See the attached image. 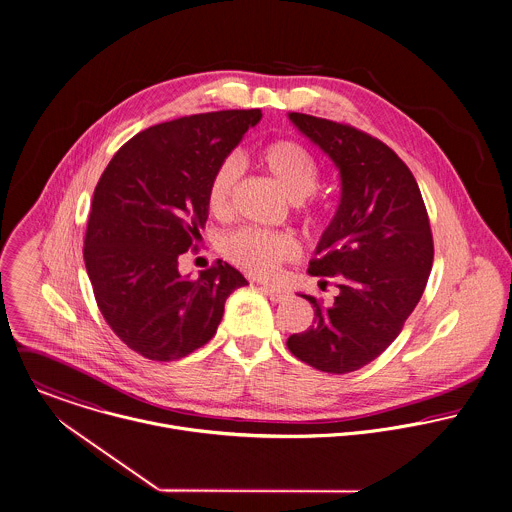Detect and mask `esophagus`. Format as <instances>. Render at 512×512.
<instances>
[{"label":"esophagus","mask_w":512,"mask_h":512,"mask_svg":"<svg viewBox=\"0 0 512 512\" xmlns=\"http://www.w3.org/2000/svg\"><path fill=\"white\" fill-rule=\"evenodd\" d=\"M262 292H264L272 302H284V300H288V296H290L284 288H280V286H270V284H262Z\"/></svg>","instance_id":"1"}]
</instances>
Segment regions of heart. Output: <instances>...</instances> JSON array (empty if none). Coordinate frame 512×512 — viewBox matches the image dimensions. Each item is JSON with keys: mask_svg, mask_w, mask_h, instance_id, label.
<instances>
[{"mask_svg": "<svg viewBox=\"0 0 512 512\" xmlns=\"http://www.w3.org/2000/svg\"><path fill=\"white\" fill-rule=\"evenodd\" d=\"M258 159L290 200H308L306 214L312 220L320 218L328 210V204L316 198L322 169L316 155L308 147L294 139H276L260 149ZM238 176L240 167L234 157L222 159L212 172L206 188V206L212 216L224 218L230 212V200ZM222 252L246 274L268 278L284 262L298 256V242L288 232L240 228L222 240Z\"/></svg>", "mask_w": 512, "mask_h": 512, "instance_id": "obj_1", "label": "heart"}]
</instances>
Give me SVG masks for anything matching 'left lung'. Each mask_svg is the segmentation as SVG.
Instances as JSON below:
<instances>
[{"instance_id":"left-lung-1","label":"left lung","mask_w":512,"mask_h":512,"mask_svg":"<svg viewBox=\"0 0 512 512\" xmlns=\"http://www.w3.org/2000/svg\"><path fill=\"white\" fill-rule=\"evenodd\" d=\"M290 119L340 169V208L310 262L312 276L338 278L340 294L328 306L302 296L314 322L286 345L300 361L340 375L401 334L429 280L433 234L417 180L393 149L345 123L304 113Z\"/></svg>"}]
</instances>
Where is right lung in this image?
<instances>
[{"label":"right lung","mask_w":512,"mask_h":512,"mask_svg":"<svg viewBox=\"0 0 512 512\" xmlns=\"http://www.w3.org/2000/svg\"><path fill=\"white\" fill-rule=\"evenodd\" d=\"M260 119V109H232L149 127L95 186L85 268L109 328L147 359L174 361L208 343L226 298L248 284L222 260L184 278L178 258L198 248L212 172Z\"/></svg>","instance_id":"add662e5"}]
</instances>
